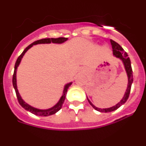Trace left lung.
<instances>
[{
  "instance_id": "left-lung-1",
  "label": "left lung",
  "mask_w": 146,
  "mask_h": 146,
  "mask_svg": "<svg viewBox=\"0 0 146 146\" xmlns=\"http://www.w3.org/2000/svg\"><path fill=\"white\" fill-rule=\"evenodd\" d=\"M110 43H111L112 44L113 55H114L116 58L121 59V60L123 61L125 69H126V74H127V77H128V86H127V89H126V93H125L123 99H121V101H120L116 105H115V106L112 107V108H104V109H101V108H96V107L94 106V104L90 102V100H89L87 97L88 101V102L90 103V104H91V106H92L94 109L96 110L101 112V113H109V112L114 111V110H117L118 108H119L122 104H124V103L127 101V99H128L129 96L131 84H132V82H133V74H132L131 61H130L129 58L128 57V55H127V53H126V52H124L123 49L122 48L121 46H120L117 42H115V41H113V40L110 39Z\"/></svg>"
}]
</instances>
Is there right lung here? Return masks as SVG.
I'll list each match as a JSON object with an SVG mask.
<instances>
[{"instance_id": "obj_1", "label": "right lung", "mask_w": 146, "mask_h": 146, "mask_svg": "<svg viewBox=\"0 0 146 146\" xmlns=\"http://www.w3.org/2000/svg\"><path fill=\"white\" fill-rule=\"evenodd\" d=\"M66 40H67V38H64V37H59V38H42V39L37 40V41H36V42L31 44L29 46H28V47L24 50V51L22 52L21 55L18 57V58L17 59V61L16 63H15V71H14V74H13V78H12L13 86H14V88H15V92H16V95H17V100L18 102H19V103H20V104L23 107V108H24V109H25L26 110H28V111L31 112V113H33V114L36 115H39V116H48V115H50L55 114V113H57L58 110H60V108H62V105H63V104H64V100H65V97L66 96V94H67V90H68L69 86H71L72 82L66 85L64 89L63 96H61V98L60 99L58 102L55 104V106L47 110L36 109V108H33V107H31V105H29V104H28L26 102H25L23 101V99H22L21 96H20V94H19V92H18L17 88V79H16L17 69L18 66H19V64H20L22 58H23V55H25V52H27V50H28L29 48H31L33 45L38 44H50L51 43V42H52V43L60 44L66 42Z\"/></svg>"}]
</instances>
